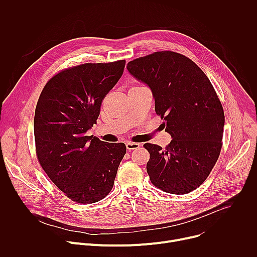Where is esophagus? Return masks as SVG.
<instances>
[{
    "mask_svg": "<svg viewBox=\"0 0 257 257\" xmlns=\"http://www.w3.org/2000/svg\"><path fill=\"white\" fill-rule=\"evenodd\" d=\"M141 146V144L140 143H137V142H132V141H129V142H127L126 143V148H127V150H129V151H132V150H137V149H139Z\"/></svg>",
    "mask_w": 257,
    "mask_h": 257,
    "instance_id": "34e87169",
    "label": "esophagus"
}]
</instances>
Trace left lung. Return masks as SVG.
I'll return each instance as SVG.
<instances>
[{"instance_id": "left-lung-1", "label": "left lung", "mask_w": 257, "mask_h": 257, "mask_svg": "<svg viewBox=\"0 0 257 257\" xmlns=\"http://www.w3.org/2000/svg\"><path fill=\"white\" fill-rule=\"evenodd\" d=\"M127 69L151 87L156 113L173 138L166 149L143 145L151 155L146 171L152 183L172 194L195 190L210 174L223 145L224 108L211 82L192 60L172 51L137 58Z\"/></svg>"}]
</instances>
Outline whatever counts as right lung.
Masks as SVG:
<instances>
[{
	"label": "right lung",
	"instance_id": "add662e5",
	"mask_svg": "<svg viewBox=\"0 0 257 257\" xmlns=\"http://www.w3.org/2000/svg\"><path fill=\"white\" fill-rule=\"evenodd\" d=\"M125 63H85L61 70L47 82L36 103V157L54 184L74 202L90 204L104 198L126 154L123 142L106 143L86 135Z\"/></svg>",
	"mask_w": 257,
	"mask_h": 257
}]
</instances>
